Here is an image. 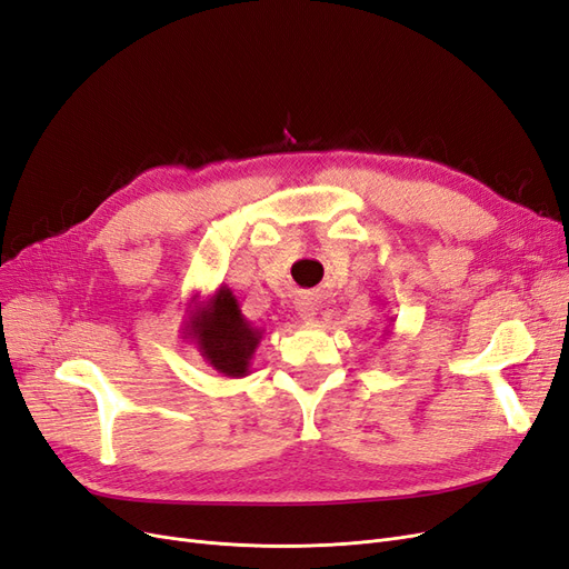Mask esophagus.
<instances>
[{"label": "esophagus", "instance_id": "esophagus-1", "mask_svg": "<svg viewBox=\"0 0 569 569\" xmlns=\"http://www.w3.org/2000/svg\"><path fill=\"white\" fill-rule=\"evenodd\" d=\"M297 311H299V318H301L303 322H313L316 316H318V306H316L313 299H301V301L297 303Z\"/></svg>", "mask_w": 569, "mask_h": 569}]
</instances>
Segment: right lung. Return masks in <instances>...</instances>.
<instances>
[{
	"instance_id": "right-lung-1",
	"label": "right lung",
	"mask_w": 569,
	"mask_h": 569,
	"mask_svg": "<svg viewBox=\"0 0 569 569\" xmlns=\"http://www.w3.org/2000/svg\"><path fill=\"white\" fill-rule=\"evenodd\" d=\"M199 299L197 291L189 301L184 339L194 341L201 358L222 377H247L263 330L244 318L228 284H220L206 301Z\"/></svg>"
}]
</instances>
